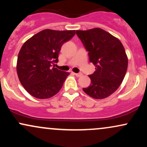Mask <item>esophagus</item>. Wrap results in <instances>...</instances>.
<instances>
[{
    "label": "esophagus",
    "instance_id": "esophagus-1",
    "mask_svg": "<svg viewBox=\"0 0 147 147\" xmlns=\"http://www.w3.org/2000/svg\"><path fill=\"white\" fill-rule=\"evenodd\" d=\"M74 75H75V76H77V77H81V76L82 75V73L79 72V73H74Z\"/></svg>",
    "mask_w": 147,
    "mask_h": 147
}]
</instances>
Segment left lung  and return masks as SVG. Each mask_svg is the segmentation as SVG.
I'll return each instance as SVG.
<instances>
[{"label": "left lung", "instance_id": "8db88e82", "mask_svg": "<svg viewBox=\"0 0 147 147\" xmlns=\"http://www.w3.org/2000/svg\"><path fill=\"white\" fill-rule=\"evenodd\" d=\"M76 34L88 52L90 62L95 71L89 75L91 84L83 90L95 99H104L112 95L122 84L128 67V58L120 41L100 28Z\"/></svg>", "mask_w": 147, "mask_h": 147}]
</instances>
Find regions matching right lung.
<instances>
[{
  "mask_svg": "<svg viewBox=\"0 0 147 147\" xmlns=\"http://www.w3.org/2000/svg\"><path fill=\"white\" fill-rule=\"evenodd\" d=\"M75 34V30L46 29L34 35L21 47L16 70L22 86L32 96L48 99L61 90L70 73L52 65L58 62L63 43Z\"/></svg>",
  "mask_w": 147,
  "mask_h": 147,
  "instance_id": "1",
  "label": "right lung"
}]
</instances>
